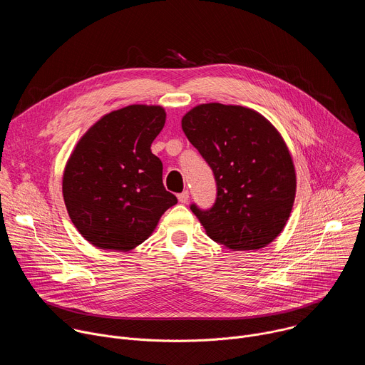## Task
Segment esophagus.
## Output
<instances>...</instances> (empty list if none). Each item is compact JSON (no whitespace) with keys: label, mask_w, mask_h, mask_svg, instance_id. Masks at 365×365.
Here are the masks:
<instances>
[{"label":"esophagus","mask_w":365,"mask_h":365,"mask_svg":"<svg viewBox=\"0 0 365 365\" xmlns=\"http://www.w3.org/2000/svg\"><path fill=\"white\" fill-rule=\"evenodd\" d=\"M178 199H179L180 203H186V202L189 200V192H187V190H183L182 193L178 195Z\"/></svg>","instance_id":"esophagus-1"}]
</instances>
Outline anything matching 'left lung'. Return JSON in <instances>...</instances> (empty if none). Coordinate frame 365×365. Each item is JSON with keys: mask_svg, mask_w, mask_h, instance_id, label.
Masks as SVG:
<instances>
[{"mask_svg": "<svg viewBox=\"0 0 365 365\" xmlns=\"http://www.w3.org/2000/svg\"><path fill=\"white\" fill-rule=\"evenodd\" d=\"M182 128L217 183L210 210L190 205L206 234L234 251L270 244L284 228L296 193L293 162L276 128L250 108L217 102L190 110Z\"/></svg>", "mask_w": 365, "mask_h": 365, "instance_id": "left-lung-1", "label": "left lung"}]
</instances>
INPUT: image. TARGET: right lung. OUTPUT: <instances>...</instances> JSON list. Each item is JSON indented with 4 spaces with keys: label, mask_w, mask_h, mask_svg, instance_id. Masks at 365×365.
Returning a JSON list of instances; mask_svg holds the SVG:
<instances>
[{
    "label": "right lung",
    "mask_w": 365,
    "mask_h": 365,
    "mask_svg": "<svg viewBox=\"0 0 365 365\" xmlns=\"http://www.w3.org/2000/svg\"><path fill=\"white\" fill-rule=\"evenodd\" d=\"M165 121L162 107L130 106L102 117L76 144L63 199L73 225L95 247H137L178 203L165 189L162 160L150 150Z\"/></svg>",
    "instance_id": "right-lung-1"
}]
</instances>
